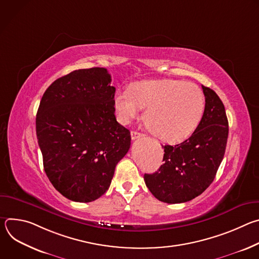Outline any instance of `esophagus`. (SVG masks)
<instances>
[{
    "mask_svg": "<svg viewBox=\"0 0 259 259\" xmlns=\"http://www.w3.org/2000/svg\"><path fill=\"white\" fill-rule=\"evenodd\" d=\"M142 136H143V134L140 133V132H137V131H132V132H131V138H132V140H135V139L140 138V137H142Z\"/></svg>",
    "mask_w": 259,
    "mask_h": 259,
    "instance_id": "obj_1",
    "label": "esophagus"
}]
</instances>
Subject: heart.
Segmentation results:
<instances>
[{
  "label": "heart",
  "instance_id": "1",
  "mask_svg": "<svg viewBox=\"0 0 259 259\" xmlns=\"http://www.w3.org/2000/svg\"><path fill=\"white\" fill-rule=\"evenodd\" d=\"M114 107L122 124H128L145 107L143 120L159 139L178 142L191 136L205 109V97L195 84L175 79L133 83L118 91Z\"/></svg>",
  "mask_w": 259,
  "mask_h": 259
}]
</instances>
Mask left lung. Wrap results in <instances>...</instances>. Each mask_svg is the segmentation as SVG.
I'll return each mask as SVG.
<instances>
[{
	"mask_svg": "<svg viewBox=\"0 0 259 259\" xmlns=\"http://www.w3.org/2000/svg\"><path fill=\"white\" fill-rule=\"evenodd\" d=\"M202 89L206 103L197 129L183 142L163 146V165L153 174H144L146 187L164 203H184L200 196L224 159L229 136L225 105L212 89L203 85Z\"/></svg>",
	"mask_w": 259,
	"mask_h": 259,
	"instance_id": "left-lung-1",
	"label": "left lung"
}]
</instances>
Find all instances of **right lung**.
Returning a JSON list of instances; mask_svg holds the SVG:
<instances>
[{"label":"right lung","instance_id":"obj_1","mask_svg":"<svg viewBox=\"0 0 259 259\" xmlns=\"http://www.w3.org/2000/svg\"><path fill=\"white\" fill-rule=\"evenodd\" d=\"M110 82L103 67L73 70L54 81L41 99L35 131L44 170L68 200L101 197L130 149V131L115 116Z\"/></svg>","mask_w":259,"mask_h":259}]
</instances>
